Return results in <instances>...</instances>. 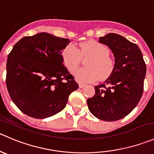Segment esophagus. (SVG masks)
I'll list each match as a JSON object with an SVG mask.
<instances>
[{
    "instance_id": "1",
    "label": "esophagus",
    "mask_w": 154,
    "mask_h": 154,
    "mask_svg": "<svg viewBox=\"0 0 154 154\" xmlns=\"http://www.w3.org/2000/svg\"><path fill=\"white\" fill-rule=\"evenodd\" d=\"M84 86H85V84H83V83H79V87L80 88H83L84 87Z\"/></svg>"
}]
</instances>
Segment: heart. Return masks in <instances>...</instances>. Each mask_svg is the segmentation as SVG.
<instances>
[{
  "mask_svg": "<svg viewBox=\"0 0 154 154\" xmlns=\"http://www.w3.org/2000/svg\"><path fill=\"white\" fill-rule=\"evenodd\" d=\"M109 54L107 46L90 41L80 44L78 49L73 44H68L62 51V60L70 71H74L80 65L82 57L90 56L86 61L87 67L77 69L74 75L80 83H92L98 77L101 80L107 78L113 72L115 62Z\"/></svg>",
  "mask_w": 154,
  "mask_h": 154,
  "instance_id": "heart-1",
  "label": "heart"
}]
</instances>
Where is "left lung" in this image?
<instances>
[{"label":"left lung","instance_id":"left-lung-1","mask_svg":"<svg viewBox=\"0 0 154 154\" xmlns=\"http://www.w3.org/2000/svg\"><path fill=\"white\" fill-rule=\"evenodd\" d=\"M98 42L107 45L115 58L114 71L95 94L87 99L89 110L104 121L120 120L136 107L143 91L146 64L139 47L123 36L109 33Z\"/></svg>","mask_w":154,"mask_h":154}]
</instances>
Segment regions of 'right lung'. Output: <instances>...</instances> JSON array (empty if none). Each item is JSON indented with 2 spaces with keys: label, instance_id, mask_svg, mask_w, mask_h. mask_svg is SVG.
Returning <instances> with one entry per match:
<instances>
[{
  "label": "right lung",
  "instance_id": "add662e5",
  "mask_svg": "<svg viewBox=\"0 0 154 154\" xmlns=\"http://www.w3.org/2000/svg\"><path fill=\"white\" fill-rule=\"evenodd\" d=\"M71 41L42 32L18 41L7 57L6 84L12 101L29 117L44 119L66 106L79 86L64 65Z\"/></svg>",
  "mask_w": 154,
  "mask_h": 154
}]
</instances>
